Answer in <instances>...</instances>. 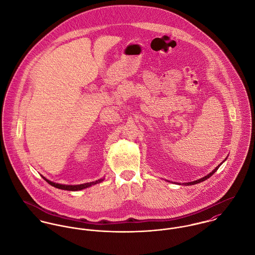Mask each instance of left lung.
I'll return each mask as SVG.
<instances>
[{
  "mask_svg": "<svg viewBox=\"0 0 255 255\" xmlns=\"http://www.w3.org/2000/svg\"><path fill=\"white\" fill-rule=\"evenodd\" d=\"M221 164V163H220ZM220 164L217 166V167H215L214 169H213V171H211L209 174H208L207 176H205V177H203V178H201V179H199V180H196V181H193V182H188V183H185L184 185H194V184H197V183H200V182H202V181H205L206 179H208V178H209L217 169H218V167L220 166Z\"/></svg>",
  "mask_w": 255,
  "mask_h": 255,
  "instance_id": "obj_1",
  "label": "left lung"
}]
</instances>
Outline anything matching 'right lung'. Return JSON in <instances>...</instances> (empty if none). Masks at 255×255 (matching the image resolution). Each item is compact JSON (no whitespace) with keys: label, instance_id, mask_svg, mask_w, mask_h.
Here are the masks:
<instances>
[{"label":"right lung","instance_id":"1","mask_svg":"<svg viewBox=\"0 0 255 255\" xmlns=\"http://www.w3.org/2000/svg\"><path fill=\"white\" fill-rule=\"evenodd\" d=\"M42 177L46 180L48 184H50V185L53 186V187H55V188L62 189V190H67V191H79V190L88 188V187H90V186L94 185V184H97V183H100V182L103 181V179H99V180H96V181H93V182L85 183V184H80V185H62V184H58V183H53V182L47 180L44 176H42Z\"/></svg>","mask_w":255,"mask_h":255}]
</instances>
